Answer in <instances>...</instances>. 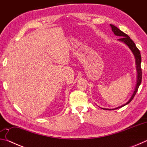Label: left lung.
Segmentation results:
<instances>
[{"label":"left lung","mask_w":147,"mask_h":147,"mask_svg":"<svg viewBox=\"0 0 147 147\" xmlns=\"http://www.w3.org/2000/svg\"><path fill=\"white\" fill-rule=\"evenodd\" d=\"M110 26L111 27V30H112L114 34H115V36L121 37V38H119V40L123 42L124 43H125L126 45L129 47V49L131 50V52L133 53L134 56H135L136 69H137V72H138V79H137L136 87L133 94L131 95L130 100H129L127 102L123 104V105H122L121 106H119L118 108H115L116 109L119 108H121V107H123L125 105H126V104L130 103V102L132 100V99L134 98V96H135L137 91L138 90L139 87L141 83V80H142V71H141V53H140V51H139V50L137 48V47L136 46V44L134 43V42L131 40L130 37H129L127 34L124 33V32H122L121 30H119L117 27L115 26L114 25H113V24H110ZM102 109H106V110H111V109H106V108H102ZM111 109V110H113V109Z\"/></svg>","instance_id":"left-lung-1"}]
</instances>
